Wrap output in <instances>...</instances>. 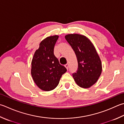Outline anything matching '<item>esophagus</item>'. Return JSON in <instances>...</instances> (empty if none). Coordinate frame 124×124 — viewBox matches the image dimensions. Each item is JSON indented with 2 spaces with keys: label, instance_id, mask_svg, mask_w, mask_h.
I'll return each instance as SVG.
<instances>
[{
  "label": "esophagus",
  "instance_id": "1",
  "mask_svg": "<svg viewBox=\"0 0 124 124\" xmlns=\"http://www.w3.org/2000/svg\"><path fill=\"white\" fill-rule=\"evenodd\" d=\"M64 66L65 68H66L67 70H68V68H69V64H66L64 65Z\"/></svg>",
  "mask_w": 124,
  "mask_h": 124
}]
</instances>
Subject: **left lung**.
Wrapping results in <instances>:
<instances>
[{
    "instance_id": "obj_1",
    "label": "left lung",
    "mask_w": 124,
    "mask_h": 124,
    "mask_svg": "<svg viewBox=\"0 0 124 124\" xmlns=\"http://www.w3.org/2000/svg\"><path fill=\"white\" fill-rule=\"evenodd\" d=\"M76 54L78 68L72 74L78 86L88 88L93 85L101 76L102 67L99 56L94 46L84 35L71 34L65 36Z\"/></svg>"
}]
</instances>
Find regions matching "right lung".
I'll list each match as a JSON object with an SVG mask.
<instances>
[{"instance_id":"add662e5","label":"right lung","mask_w":124,"mask_h":124,"mask_svg":"<svg viewBox=\"0 0 124 124\" xmlns=\"http://www.w3.org/2000/svg\"><path fill=\"white\" fill-rule=\"evenodd\" d=\"M58 38V35L51 36L41 41L31 61V76L36 85L43 91L54 89L62 75L67 71L54 54Z\"/></svg>"}]
</instances>
